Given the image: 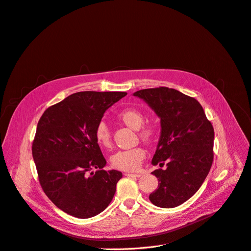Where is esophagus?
<instances>
[{"mask_svg": "<svg viewBox=\"0 0 251 251\" xmlns=\"http://www.w3.org/2000/svg\"><path fill=\"white\" fill-rule=\"evenodd\" d=\"M125 176H128V177H139V176H141L139 173H129V172H127V173H125Z\"/></svg>", "mask_w": 251, "mask_h": 251, "instance_id": "1", "label": "esophagus"}]
</instances>
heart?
Here are the masks:
<instances>
[{"label":"heart","instance_id":"obj_1","mask_svg":"<svg viewBox=\"0 0 251 251\" xmlns=\"http://www.w3.org/2000/svg\"><path fill=\"white\" fill-rule=\"evenodd\" d=\"M119 119L127 126L134 130L139 129L141 138L149 141L155 134V129L151 126L141 127L145 122L144 115L135 108H125L119 114ZM97 145L102 149H110L112 147L111 131L107 124L103 121L97 124L94 132ZM147 151L143 147H135L129 150L118 151L111 157L112 165L120 170L136 171L140 168L143 161L146 159Z\"/></svg>","mask_w":251,"mask_h":251}]
</instances>
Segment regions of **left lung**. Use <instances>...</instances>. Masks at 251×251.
Listing matches in <instances>:
<instances>
[{
	"mask_svg": "<svg viewBox=\"0 0 251 251\" xmlns=\"http://www.w3.org/2000/svg\"><path fill=\"white\" fill-rule=\"evenodd\" d=\"M160 118L161 133L152 165H164L151 173L158 189L150 201L173 208L189 200L202 186L213 161L214 130L202 105L193 97L167 87L133 93Z\"/></svg>",
	"mask_w": 251,
	"mask_h": 251,
	"instance_id": "1",
	"label": "left lung"
}]
</instances>
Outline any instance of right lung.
I'll use <instances>...</instances> for the list:
<instances>
[{
	"label": "right lung",
	"instance_id": "1",
	"mask_svg": "<svg viewBox=\"0 0 251 251\" xmlns=\"http://www.w3.org/2000/svg\"><path fill=\"white\" fill-rule=\"evenodd\" d=\"M126 95L77 92L42 115L32 143V158L43 191L65 213L89 219L102 212L113 200L122 172L102 169L106 161L94 132L107 108Z\"/></svg>",
	"mask_w": 251,
	"mask_h": 251
}]
</instances>
